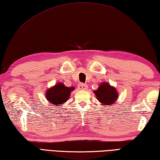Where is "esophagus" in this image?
Here are the masks:
<instances>
[{
  "mask_svg": "<svg viewBox=\"0 0 160 160\" xmlns=\"http://www.w3.org/2000/svg\"><path fill=\"white\" fill-rule=\"evenodd\" d=\"M78 88L79 89V90H86V89L88 88V86L86 84H84V83H81L78 85Z\"/></svg>",
  "mask_w": 160,
  "mask_h": 160,
  "instance_id": "esophagus-1",
  "label": "esophagus"
}]
</instances>
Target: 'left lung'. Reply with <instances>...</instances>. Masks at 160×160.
I'll list each match as a JSON object with an SVG mask.
<instances>
[{
	"label": "left lung",
	"mask_w": 160,
	"mask_h": 160,
	"mask_svg": "<svg viewBox=\"0 0 160 160\" xmlns=\"http://www.w3.org/2000/svg\"><path fill=\"white\" fill-rule=\"evenodd\" d=\"M93 93L102 105L112 106L118 99L119 93L115 87L108 82L100 83L98 88Z\"/></svg>",
	"instance_id": "obj_1"
}]
</instances>
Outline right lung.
<instances>
[{
  "label": "right lung",
  "instance_id": "add662e5",
  "mask_svg": "<svg viewBox=\"0 0 160 160\" xmlns=\"http://www.w3.org/2000/svg\"><path fill=\"white\" fill-rule=\"evenodd\" d=\"M74 87H67L62 82L57 83L55 86L48 89L46 92V98L50 104L59 106L64 104L69 100L71 92Z\"/></svg>",
  "mask_w": 160,
  "mask_h": 160
}]
</instances>
